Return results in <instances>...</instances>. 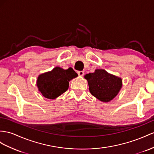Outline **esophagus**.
<instances>
[{"label": "esophagus", "instance_id": "34e87169", "mask_svg": "<svg viewBox=\"0 0 154 154\" xmlns=\"http://www.w3.org/2000/svg\"><path fill=\"white\" fill-rule=\"evenodd\" d=\"M77 73L79 76H83L84 74H85L83 71H79V72H77Z\"/></svg>", "mask_w": 154, "mask_h": 154}]
</instances>
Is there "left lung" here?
<instances>
[{
	"label": "left lung",
	"mask_w": 154,
	"mask_h": 154,
	"mask_svg": "<svg viewBox=\"0 0 154 154\" xmlns=\"http://www.w3.org/2000/svg\"><path fill=\"white\" fill-rule=\"evenodd\" d=\"M90 92L97 99L109 102L115 98L122 86V79L110 74L105 69H97L94 73L86 74Z\"/></svg>",
	"instance_id": "1"
}]
</instances>
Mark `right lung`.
<instances>
[{
	"label": "right lung",
	"mask_w": 154,
	"mask_h": 154,
	"mask_svg": "<svg viewBox=\"0 0 154 154\" xmlns=\"http://www.w3.org/2000/svg\"><path fill=\"white\" fill-rule=\"evenodd\" d=\"M77 75V73L72 68L64 69L60 67H55L51 72L38 76V90L47 99H56L68 89L69 81Z\"/></svg>",
	"instance_id": "1"
}]
</instances>
